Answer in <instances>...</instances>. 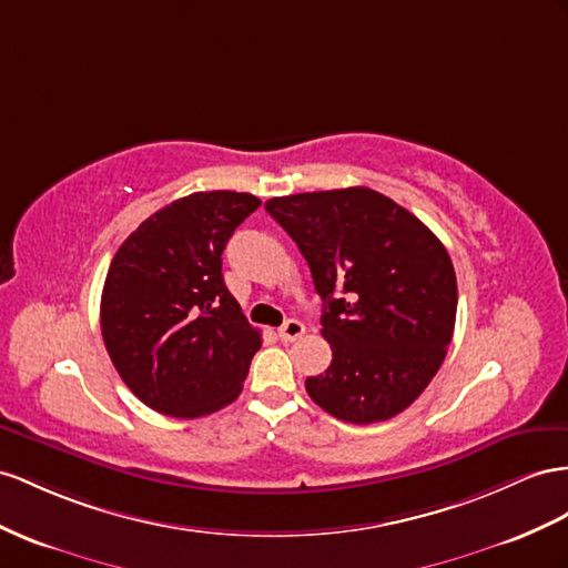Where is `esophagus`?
<instances>
[{
    "label": "esophagus",
    "mask_w": 568,
    "mask_h": 568,
    "mask_svg": "<svg viewBox=\"0 0 568 568\" xmlns=\"http://www.w3.org/2000/svg\"><path fill=\"white\" fill-rule=\"evenodd\" d=\"M302 336H304V324L297 322V318H287V322L278 328V338L283 343H293V341H297Z\"/></svg>",
    "instance_id": "esophagus-1"
}]
</instances>
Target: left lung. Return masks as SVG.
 Returning a JSON list of instances; mask_svg holds the SVG:
<instances>
[{"mask_svg":"<svg viewBox=\"0 0 568 568\" xmlns=\"http://www.w3.org/2000/svg\"><path fill=\"white\" fill-rule=\"evenodd\" d=\"M307 258L333 359L307 394L353 425L408 408L439 372L456 326V271L434 232L367 186L266 201Z\"/></svg>","mask_w":568,"mask_h":568,"instance_id":"1","label":"left lung"}]
</instances>
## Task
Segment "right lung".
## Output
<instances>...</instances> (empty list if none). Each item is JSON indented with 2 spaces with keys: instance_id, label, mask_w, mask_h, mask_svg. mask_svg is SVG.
<instances>
[{
  "instance_id": "right-lung-1",
  "label": "right lung",
  "mask_w": 568,
  "mask_h": 568,
  "mask_svg": "<svg viewBox=\"0 0 568 568\" xmlns=\"http://www.w3.org/2000/svg\"><path fill=\"white\" fill-rule=\"evenodd\" d=\"M258 206L244 192L189 194L114 254L100 331L122 382L155 413L194 419L240 396L261 333L225 287L223 250Z\"/></svg>"
}]
</instances>
